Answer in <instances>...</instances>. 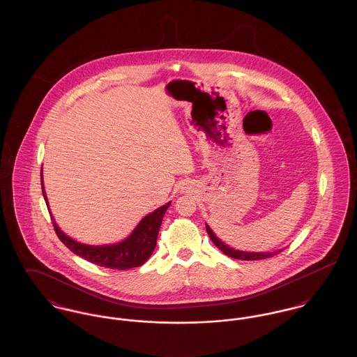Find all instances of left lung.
<instances>
[{
    "label": "left lung",
    "instance_id": "left-lung-1",
    "mask_svg": "<svg viewBox=\"0 0 357 357\" xmlns=\"http://www.w3.org/2000/svg\"><path fill=\"white\" fill-rule=\"evenodd\" d=\"M206 231L208 234L210 239L214 242V245L221 250L222 253H225L234 259H242V261H255V259H265V258H271L273 255H278L282 250L278 252H273V253H250V252H241L229 248L227 245H225L221 239H218L217 236L213 233V230L208 227V225H206Z\"/></svg>",
    "mask_w": 357,
    "mask_h": 357
}]
</instances>
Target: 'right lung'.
I'll return each mask as SVG.
<instances>
[{"mask_svg": "<svg viewBox=\"0 0 357 357\" xmlns=\"http://www.w3.org/2000/svg\"><path fill=\"white\" fill-rule=\"evenodd\" d=\"M41 188H43L45 204H48L44 183H43V172H41ZM169 206L170 202L156 208L151 214L146 215L137 223L134 231L124 241H121L119 243L102 245V246H91V245H84L73 241L72 238L66 236L60 230V227L57 226V223L54 222L52 215L51 218L57 237L70 252H73L75 255L84 258L95 265L104 266L108 269L126 271V269H132L143 265L151 257L153 249L156 246L158 233L163 221V215L169 208Z\"/></svg>", "mask_w": 357, "mask_h": 357, "instance_id": "obj_1", "label": "right lung"}]
</instances>
